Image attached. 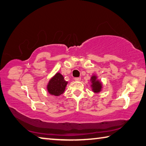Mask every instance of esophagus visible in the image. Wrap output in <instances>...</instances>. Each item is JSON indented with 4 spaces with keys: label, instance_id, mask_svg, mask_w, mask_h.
I'll return each mask as SVG.
<instances>
[{
    "label": "esophagus",
    "instance_id": "1",
    "mask_svg": "<svg viewBox=\"0 0 146 146\" xmlns=\"http://www.w3.org/2000/svg\"><path fill=\"white\" fill-rule=\"evenodd\" d=\"M74 80L76 81H81V78H75Z\"/></svg>",
    "mask_w": 146,
    "mask_h": 146
}]
</instances>
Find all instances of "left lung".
Instances as JSON below:
<instances>
[{
  "label": "left lung",
  "instance_id": "obj_1",
  "mask_svg": "<svg viewBox=\"0 0 146 146\" xmlns=\"http://www.w3.org/2000/svg\"><path fill=\"white\" fill-rule=\"evenodd\" d=\"M90 81L91 83L90 86L92 88V90L94 93H99L103 90V85L101 81L99 80L98 76L96 74H93L90 77Z\"/></svg>",
  "mask_w": 146,
  "mask_h": 146
}]
</instances>
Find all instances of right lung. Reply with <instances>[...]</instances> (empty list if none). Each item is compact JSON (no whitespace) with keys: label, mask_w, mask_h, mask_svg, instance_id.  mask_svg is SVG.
Masks as SVG:
<instances>
[{"label":"right lung","mask_w":146,"mask_h":146,"mask_svg":"<svg viewBox=\"0 0 146 146\" xmlns=\"http://www.w3.org/2000/svg\"><path fill=\"white\" fill-rule=\"evenodd\" d=\"M68 81H66L63 75L60 72L56 73L47 85V90L48 93L53 96H60L64 93Z\"/></svg>","instance_id":"1"}]
</instances>
